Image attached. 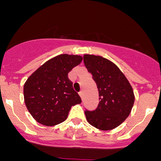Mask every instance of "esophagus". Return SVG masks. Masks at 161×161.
Wrapping results in <instances>:
<instances>
[{
  "mask_svg": "<svg viewBox=\"0 0 161 161\" xmlns=\"http://www.w3.org/2000/svg\"><path fill=\"white\" fill-rule=\"evenodd\" d=\"M79 95H80V97H81V98H82V97H83V91H81L80 92H79Z\"/></svg>",
  "mask_w": 161,
  "mask_h": 161,
  "instance_id": "esophagus-1",
  "label": "esophagus"
}]
</instances>
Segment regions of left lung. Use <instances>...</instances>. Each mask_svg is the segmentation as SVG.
I'll use <instances>...</instances> for the list:
<instances>
[{
	"instance_id": "left-lung-1",
	"label": "left lung",
	"mask_w": 161,
	"mask_h": 161,
	"mask_svg": "<svg viewBox=\"0 0 161 161\" xmlns=\"http://www.w3.org/2000/svg\"><path fill=\"white\" fill-rule=\"evenodd\" d=\"M83 62L96 83L99 100L96 109L85 111L86 119L98 129H113L131 112L135 101L132 87L118 66L107 58L85 54Z\"/></svg>"
}]
</instances>
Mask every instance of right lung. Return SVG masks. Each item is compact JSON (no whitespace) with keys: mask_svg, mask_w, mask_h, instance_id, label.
Segmentation results:
<instances>
[{"mask_svg":"<svg viewBox=\"0 0 161 161\" xmlns=\"http://www.w3.org/2000/svg\"><path fill=\"white\" fill-rule=\"evenodd\" d=\"M79 55L61 54L30 75L24 85L26 108L37 122L53 126L66 119L72 106L82 102L68 79V73L80 64Z\"/></svg>","mask_w":161,"mask_h":161,"instance_id":"1","label":"right lung"}]
</instances>
